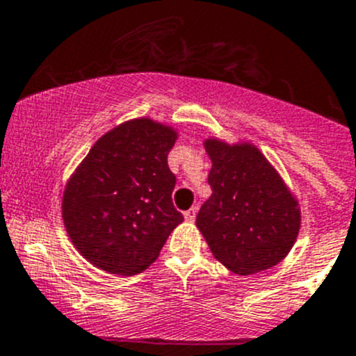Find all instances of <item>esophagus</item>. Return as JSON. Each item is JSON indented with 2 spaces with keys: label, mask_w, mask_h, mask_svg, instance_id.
Wrapping results in <instances>:
<instances>
[{
  "label": "esophagus",
  "mask_w": 356,
  "mask_h": 356,
  "mask_svg": "<svg viewBox=\"0 0 356 356\" xmlns=\"http://www.w3.org/2000/svg\"><path fill=\"white\" fill-rule=\"evenodd\" d=\"M197 212H198V207H191L189 211L184 212V218L188 219V221H195V218H197Z\"/></svg>",
  "instance_id": "1"
}]
</instances>
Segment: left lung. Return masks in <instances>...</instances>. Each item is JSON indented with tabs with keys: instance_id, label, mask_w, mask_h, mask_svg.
Here are the masks:
<instances>
[{
	"instance_id": "8db88e82",
	"label": "left lung",
	"mask_w": 356,
	"mask_h": 356,
	"mask_svg": "<svg viewBox=\"0 0 356 356\" xmlns=\"http://www.w3.org/2000/svg\"><path fill=\"white\" fill-rule=\"evenodd\" d=\"M212 195L197 227L212 254L241 275L274 267L290 253L300 227L298 204L254 145L205 140Z\"/></svg>"
}]
</instances>
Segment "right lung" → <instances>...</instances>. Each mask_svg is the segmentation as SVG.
<instances>
[{
    "label": "right lung",
    "mask_w": 356,
    "mask_h": 356,
    "mask_svg": "<svg viewBox=\"0 0 356 356\" xmlns=\"http://www.w3.org/2000/svg\"><path fill=\"white\" fill-rule=\"evenodd\" d=\"M177 133L135 119L105 133L63 195V221L86 260L131 275L158 258L184 216L174 207L175 174L167 156Z\"/></svg>",
    "instance_id": "1"
}]
</instances>
